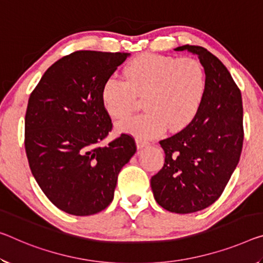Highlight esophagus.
Here are the masks:
<instances>
[{
  "mask_svg": "<svg viewBox=\"0 0 263 263\" xmlns=\"http://www.w3.org/2000/svg\"><path fill=\"white\" fill-rule=\"evenodd\" d=\"M136 143H137V147H138V148L146 147L147 145H149V144L147 143V141H145V140H143V139H139V138H137Z\"/></svg>",
  "mask_w": 263,
  "mask_h": 263,
  "instance_id": "1",
  "label": "esophagus"
}]
</instances>
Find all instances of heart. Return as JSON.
<instances>
[{"mask_svg":"<svg viewBox=\"0 0 263 263\" xmlns=\"http://www.w3.org/2000/svg\"><path fill=\"white\" fill-rule=\"evenodd\" d=\"M124 79L110 77L102 89V102L111 117L123 119L131 114L137 97H144L146 112L118 124L120 131L139 139L159 136L168 126L181 130L201 106L206 92V72L194 58L143 53L124 68Z\"/></svg>","mask_w":263,"mask_h":263,"instance_id":"1","label":"heart"}]
</instances>
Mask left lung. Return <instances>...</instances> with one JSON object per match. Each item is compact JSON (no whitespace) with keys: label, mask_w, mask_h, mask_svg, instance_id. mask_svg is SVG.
Here are the masks:
<instances>
[{"label":"left lung","mask_w":263,"mask_h":263,"mask_svg":"<svg viewBox=\"0 0 263 263\" xmlns=\"http://www.w3.org/2000/svg\"><path fill=\"white\" fill-rule=\"evenodd\" d=\"M197 55L206 72V92L193 120L159 141L165 164L151 178L154 199L166 211L187 214L220 198L240 160L243 109L240 89L222 62L207 49L182 45Z\"/></svg>","instance_id":"8db88e82"}]
</instances>
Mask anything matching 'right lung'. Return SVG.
<instances>
[{"label": "right lung", "mask_w": 263, "mask_h": 263, "mask_svg": "<svg viewBox=\"0 0 263 263\" xmlns=\"http://www.w3.org/2000/svg\"><path fill=\"white\" fill-rule=\"evenodd\" d=\"M130 55L79 50L55 62L29 97L24 146L32 176L65 213L85 216L114 200L118 174L137 151L122 133L101 146L112 130L102 89Z\"/></svg>", "instance_id": "obj_1"}]
</instances>
